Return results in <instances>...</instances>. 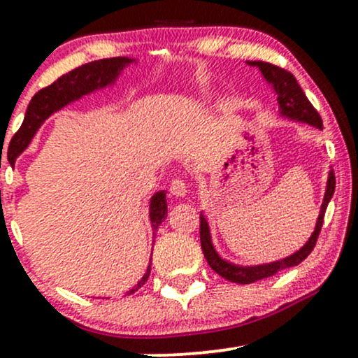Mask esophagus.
Returning <instances> with one entry per match:
<instances>
[{"mask_svg":"<svg viewBox=\"0 0 358 358\" xmlns=\"http://www.w3.org/2000/svg\"><path fill=\"white\" fill-rule=\"evenodd\" d=\"M170 192L173 193L175 196H185L188 193V185H187V182H185V180L176 178L170 183Z\"/></svg>","mask_w":358,"mask_h":358,"instance_id":"1","label":"esophagus"}]
</instances>
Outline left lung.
<instances>
[{"mask_svg": "<svg viewBox=\"0 0 358 358\" xmlns=\"http://www.w3.org/2000/svg\"><path fill=\"white\" fill-rule=\"evenodd\" d=\"M249 64L257 65V67L261 69L262 76L266 77V80L273 84V87L278 94L279 113H281L282 116L298 119V121L308 122V124L318 127V129H323L322 117H320V114L316 113V109L311 106V102L308 101V97L305 96V92H303V89L299 87V84L296 82V79H294L293 73L287 72L286 69L278 67V65L269 64V62H249ZM334 192H335V173L334 170H331L330 175H328V185H327V192H324L322 210H320L318 222H316L315 232L311 234L310 241H308L306 244L298 250V252H294L293 256L282 259V261H278V262H271V264L254 266V268H241V266L231 264V262L224 261V259L215 252V249H213L207 220H205L203 215H200V244H202L203 256L207 259L208 266H210L219 276L225 278L231 282H237V285H250V282L259 281V279L274 276V274L279 273V271L286 268L298 266L299 262H303L308 256H310L311 250H313V248L316 245L320 231H322L324 212H327L328 202H330L331 196H334Z\"/></svg>", "mask_w": 358, "mask_h": 358, "instance_id": "8db88e82", "label": "left lung"}]
</instances>
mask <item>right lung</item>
I'll use <instances>...</instances> for the list:
<instances>
[{"instance_id": "obj_1", "label": "right lung", "mask_w": 358, "mask_h": 358, "mask_svg": "<svg viewBox=\"0 0 358 358\" xmlns=\"http://www.w3.org/2000/svg\"><path fill=\"white\" fill-rule=\"evenodd\" d=\"M131 59H124V57H116V59H102L94 60L89 64L80 65V67L73 69L65 76H62L53 84L47 85V87L40 89L38 92L31 97V102L28 104L27 114H24L23 124L16 131L15 136L11 138L10 148L13 151V158H16L22 151L30 145L31 138L35 136L36 129L42 126V122L47 119L53 110L64 108L69 102L79 99L84 94L92 92V90L104 87L109 82L116 79V76L121 72V69L126 64H131ZM168 212L165 192L155 193L151 199L150 205V219L151 225H153V234L158 231L159 224L165 220ZM151 264V262H150ZM151 273V266H148L145 276L136 286L131 287L127 294H133L138 291L145 282L148 281Z\"/></svg>"}]
</instances>
